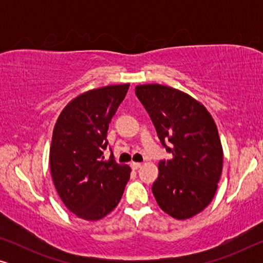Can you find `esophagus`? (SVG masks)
<instances>
[{
    "instance_id": "1",
    "label": "esophagus",
    "mask_w": 263,
    "mask_h": 263,
    "mask_svg": "<svg viewBox=\"0 0 263 263\" xmlns=\"http://www.w3.org/2000/svg\"><path fill=\"white\" fill-rule=\"evenodd\" d=\"M130 166L133 170H138V168L141 166V163H134V161H133V163L130 164Z\"/></svg>"
}]
</instances>
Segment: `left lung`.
<instances>
[{"label": "left lung", "mask_w": 263, "mask_h": 263, "mask_svg": "<svg viewBox=\"0 0 263 263\" xmlns=\"http://www.w3.org/2000/svg\"><path fill=\"white\" fill-rule=\"evenodd\" d=\"M135 95L172 159L160 160L152 185L158 204L172 218H192L211 203L222 170L218 129L202 104L158 84L139 85Z\"/></svg>", "instance_id": "1"}]
</instances>
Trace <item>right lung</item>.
Returning a JSON list of instances; mask_svg holds the SVG:
<instances>
[{"label": "right lung", "mask_w": 263, "mask_h": 263, "mask_svg": "<svg viewBox=\"0 0 263 263\" xmlns=\"http://www.w3.org/2000/svg\"><path fill=\"white\" fill-rule=\"evenodd\" d=\"M129 84L91 89L71 100L52 133L50 170L68 210L85 220H99L120 202L130 177L128 165L104 159L111 118Z\"/></svg>", "instance_id": "1"}]
</instances>
